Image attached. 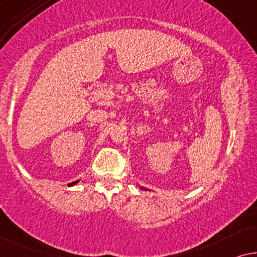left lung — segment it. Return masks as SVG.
<instances>
[{"label":"left lung","mask_w":257,"mask_h":257,"mask_svg":"<svg viewBox=\"0 0 257 257\" xmlns=\"http://www.w3.org/2000/svg\"><path fill=\"white\" fill-rule=\"evenodd\" d=\"M141 189H142V187H141ZM142 190H143V189H142Z\"/></svg>","instance_id":"8db88e82"}]
</instances>
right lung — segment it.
I'll use <instances>...</instances> for the list:
<instances>
[{"mask_svg":"<svg viewBox=\"0 0 257 257\" xmlns=\"http://www.w3.org/2000/svg\"><path fill=\"white\" fill-rule=\"evenodd\" d=\"M79 182V180H77V182H73V183H71V184H68V185L70 186H72V185H74V184H77Z\"/></svg>","mask_w":257,"mask_h":257,"instance_id":"obj_1","label":"right lung"}]
</instances>
